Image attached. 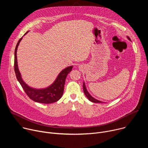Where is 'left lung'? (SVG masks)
<instances>
[{
	"mask_svg": "<svg viewBox=\"0 0 148 148\" xmlns=\"http://www.w3.org/2000/svg\"><path fill=\"white\" fill-rule=\"evenodd\" d=\"M127 38H128V39L129 40H130V41H131V39H130V38L128 37V36H127ZM83 91H84V94H85V95H86V96L88 98V99H89V101H91V102H94V103H103V102H102V101H99V100H98V99H95L94 98H93L90 94V93L88 92V91H87V88H86V84H85V82H83Z\"/></svg>",
	"mask_w": 148,
	"mask_h": 148,
	"instance_id": "left-lung-1",
	"label": "left lung"
}]
</instances>
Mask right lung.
<instances>
[{"mask_svg":"<svg viewBox=\"0 0 148 148\" xmlns=\"http://www.w3.org/2000/svg\"><path fill=\"white\" fill-rule=\"evenodd\" d=\"M28 32L29 31L27 32L24 36L26 35ZM22 38L23 37L20 38L17 42L14 50V67L16 76L18 81L20 84V85L22 86L27 96L33 101L42 103H51L58 101L61 98L62 94L64 92L65 81L68 74L72 70L73 67V66H69L64 70H62L59 73L54 82L50 86L41 89L30 87L23 80L17 65V59L16 56L17 50Z\"/></svg>","mask_w":148,"mask_h":148,"instance_id":"right-lung-1","label":"right lung"}]
</instances>
